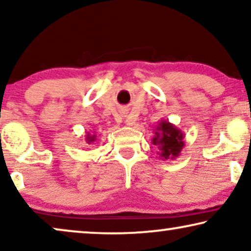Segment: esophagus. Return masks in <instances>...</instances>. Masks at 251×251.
<instances>
[{
    "label": "esophagus",
    "instance_id": "1",
    "mask_svg": "<svg viewBox=\"0 0 251 251\" xmlns=\"http://www.w3.org/2000/svg\"><path fill=\"white\" fill-rule=\"evenodd\" d=\"M128 125L130 126V125H132V123H130V122H128Z\"/></svg>",
    "mask_w": 251,
    "mask_h": 251
}]
</instances>
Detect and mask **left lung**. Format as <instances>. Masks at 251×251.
<instances>
[{
	"mask_svg": "<svg viewBox=\"0 0 251 251\" xmlns=\"http://www.w3.org/2000/svg\"><path fill=\"white\" fill-rule=\"evenodd\" d=\"M152 144L159 149L157 154L161 160H174L180 155L185 146L184 133L173 123L161 120L154 130Z\"/></svg>",
	"mask_w": 251,
	"mask_h": 251,
	"instance_id": "1",
	"label": "left lung"
}]
</instances>
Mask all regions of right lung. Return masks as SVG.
<instances>
[{"label":"right lung","instance_id":"right-lung-1","mask_svg":"<svg viewBox=\"0 0 251 251\" xmlns=\"http://www.w3.org/2000/svg\"><path fill=\"white\" fill-rule=\"evenodd\" d=\"M96 139H97V136H96V133L92 135V133L88 132L87 136H85V142H87L88 144H91V143L96 142Z\"/></svg>","mask_w":251,"mask_h":251}]
</instances>
